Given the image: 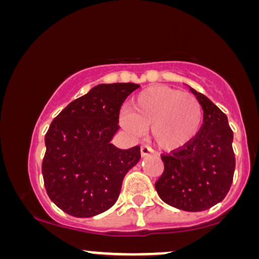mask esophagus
<instances>
[{
  "mask_svg": "<svg viewBox=\"0 0 259 259\" xmlns=\"http://www.w3.org/2000/svg\"><path fill=\"white\" fill-rule=\"evenodd\" d=\"M140 152H141L142 157H145V156H147V154L153 153V150L150 146H147V145H142L141 148H140Z\"/></svg>",
  "mask_w": 259,
  "mask_h": 259,
  "instance_id": "34e87169",
  "label": "esophagus"
}]
</instances>
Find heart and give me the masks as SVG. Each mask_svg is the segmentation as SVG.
Segmentation results:
<instances>
[{
  "instance_id": "obj_1",
  "label": "heart",
  "mask_w": 259,
  "mask_h": 259,
  "mask_svg": "<svg viewBox=\"0 0 259 259\" xmlns=\"http://www.w3.org/2000/svg\"><path fill=\"white\" fill-rule=\"evenodd\" d=\"M121 125L134 135L151 127V136L163 150H175L189 144L200 132L203 109L195 95L165 85H154L139 92L132 109L120 115Z\"/></svg>"
}]
</instances>
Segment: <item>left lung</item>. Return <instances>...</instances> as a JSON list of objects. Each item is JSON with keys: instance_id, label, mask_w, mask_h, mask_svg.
<instances>
[{"instance_id": "1", "label": "left lung", "mask_w": 259, "mask_h": 259, "mask_svg": "<svg viewBox=\"0 0 259 259\" xmlns=\"http://www.w3.org/2000/svg\"><path fill=\"white\" fill-rule=\"evenodd\" d=\"M203 109V124L185 146L160 154L164 170L154 187L169 206L201 212L224 200L235 170L234 134L228 117L208 97L191 89Z\"/></svg>"}]
</instances>
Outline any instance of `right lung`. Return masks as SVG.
I'll use <instances>...</instances> for the list:
<instances>
[{"label": "right lung", "mask_w": 259, "mask_h": 259, "mask_svg": "<svg viewBox=\"0 0 259 259\" xmlns=\"http://www.w3.org/2000/svg\"><path fill=\"white\" fill-rule=\"evenodd\" d=\"M140 88L133 82L100 84L62 111L45 135L42 175L51 201L68 214L89 218L109 209L120 194L140 146L111 144L120 107Z\"/></svg>", "instance_id": "obj_1"}]
</instances>
